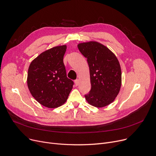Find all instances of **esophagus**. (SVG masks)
Instances as JSON below:
<instances>
[{
  "instance_id": "esophagus-1",
  "label": "esophagus",
  "mask_w": 156,
  "mask_h": 156,
  "mask_svg": "<svg viewBox=\"0 0 156 156\" xmlns=\"http://www.w3.org/2000/svg\"><path fill=\"white\" fill-rule=\"evenodd\" d=\"M74 82H75V85H76V86H77L78 84H79V80H78V79L75 80H74Z\"/></svg>"
}]
</instances>
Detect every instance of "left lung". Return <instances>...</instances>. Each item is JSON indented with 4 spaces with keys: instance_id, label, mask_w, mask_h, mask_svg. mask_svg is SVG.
I'll list each match as a JSON object with an SVG mask.
<instances>
[{
    "instance_id": "left-lung-1",
    "label": "left lung",
    "mask_w": 156,
    "mask_h": 156,
    "mask_svg": "<svg viewBox=\"0 0 156 156\" xmlns=\"http://www.w3.org/2000/svg\"><path fill=\"white\" fill-rule=\"evenodd\" d=\"M80 53L87 58L91 88L85 94L88 103L102 108L112 103L120 91L122 71L120 63L105 46L90 41L78 44Z\"/></svg>"
}]
</instances>
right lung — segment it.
<instances>
[{
  "label": "right lung",
  "mask_w": 156,
  "mask_h": 156,
  "mask_svg": "<svg viewBox=\"0 0 156 156\" xmlns=\"http://www.w3.org/2000/svg\"><path fill=\"white\" fill-rule=\"evenodd\" d=\"M66 45L41 53L31 63L27 83L33 98L44 106L57 108L65 103L74 85L67 77L63 63Z\"/></svg>",
  "instance_id": "1"
}]
</instances>
